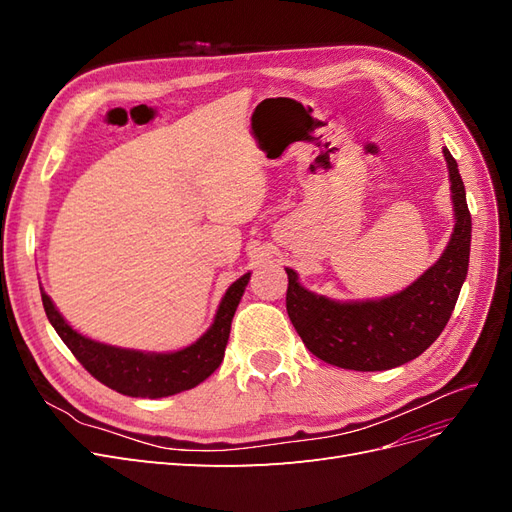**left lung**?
<instances>
[{
    "label": "left lung",
    "mask_w": 512,
    "mask_h": 512,
    "mask_svg": "<svg viewBox=\"0 0 512 512\" xmlns=\"http://www.w3.org/2000/svg\"><path fill=\"white\" fill-rule=\"evenodd\" d=\"M451 177L455 232L440 260L393 297L337 303L307 292L297 273L286 269V309L307 350L324 363L354 371H384L423 354L451 318L468 275L472 218L466 188L451 151L444 149Z\"/></svg>",
    "instance_id": "8db88e82"
}]
</instances>
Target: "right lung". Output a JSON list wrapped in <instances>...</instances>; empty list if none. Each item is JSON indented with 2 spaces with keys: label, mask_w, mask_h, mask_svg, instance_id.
I'll return each mask as SVG.
<instances>
[{
  "label": "right lung",
  "mask_w": 512,
  "mask_h": 512,
  "mask_svg": "<svg viewBox=\"0 0 512 512\" xmlns=\"http://www.w3.org/2000/svg\"><path fill=\"white\" fill-rule=\"evenodd\" d=\"M247 282H250V273L239 277V280L226 290L211 329L200 337L196 344L168 354H145L91 342V339L76 333L70 324L61 318L53 301L49 299V294L44 290L40 294L46 318L51 320L53 329L61 337V342L70 348V352L76 356V361H79L91 376L121 395L158 399L194 389L196 384L209 378L213 371L220 367L228 344L230 322L237 312V305L243 297Z\"/></svg>",
  "instance_id": "1"
}]
</instances>
